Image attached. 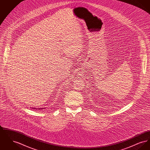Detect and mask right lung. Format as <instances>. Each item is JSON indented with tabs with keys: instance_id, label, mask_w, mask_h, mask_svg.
<instances>
[{
	"instance_id": "add662e5",
	"label": "right lung",
	"mask_w": 150,
	"mask_h": 150,
	"mask_svg": "<svg viewBox=\"0 0 150 150\" xmlns=\"http://www.w3.org/2000/svg\"><path fill=\"white\" fill-rule=\"evenodd\" d=\"M33 108V109H37V108ZM38 109H39V110H40V109H43V108H38Z\"/></svg>"
}]
</instances>
